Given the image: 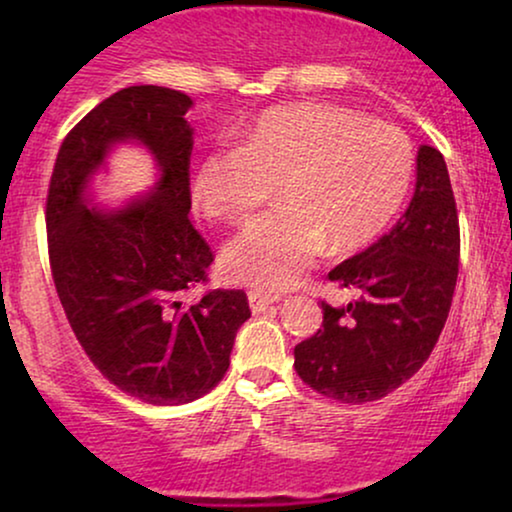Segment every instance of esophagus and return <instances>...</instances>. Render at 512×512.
Here are the masks:
<instances>
[{
  "label": "esophagus",
  "instance_id": "esophagus-1",
  "mask_svg": "<svg viewBox=\"0 0 512 512\" xmlns=\"http://www.w3.org/2000/svg\"><path fill=\"white\" fill-rule=\"evenodd\" d=\"M275 303H277L275 296H268V293H263V291H249V305H251V312H254V314H261L265 310H270V307Z\"/></svg>",
  "mask_w": 512,
  "mask_h": 512
}]
</instances>
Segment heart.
<instances>
[{
    "label": "heart",
    "mask_w": 512,
    "mask_h": 512,
    "mask_svg": "<svg viewBox=\"0 0 512 512\" xmlns=\"http://www.w3.org/2000/svg\"><path fill=\"white\" fill-rule=\"evenodd\" d=\"M415 153L403 130L335 104L303 102L258 118L237 149L195 165L191 198L209 221H251L277 188L282 209L228 244L230 282L263 293L298 284L321 251L377 240L408 195Z\"/></svg>",
    "instance_id": "heart-1"
}]
</instances>
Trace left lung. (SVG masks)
I'll list each match as a JSON object with an SVG mask.
<instances>
[{
    "label": "left lung",
    "instance_id": "1",
    "mask_svg": "<svg viewBox=\"0 0 512 512\" xmlns=\"http://www.w3.org/2000/svg\"><path fill=\"white\" fill-rule=\"evenodd\" d=\"M459 272V216L443 153L422 144L417 181L396 226L328 272L359 291L321 303L324 324L296 345V373L342 403H368L408 382L436 347Z\"/></svg>",
    "mask_w": 512,
    "mask_h": 512
}]
</instances>
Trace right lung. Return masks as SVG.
Masks as SVG:
<instances>
[{"label": "right lung", "instance_id": "1", "mask_svg": "<svg viewBox=\"0 0 512 512\" xmlns=\"http://www.w3.org/2000/svg\"><path fill=\"white\" fill-rule=\"evenodd\" d=\"M193 100L130 86L97 104L62 142L46 200L53 282L83 352L111 384L151 405L191 403L223 380L251 317L244 291H184L207 282L214 256L188 221ZM118 143L157 160L149 196L95 208L92 177Z\"/></svg>", "mask_w": 512, "mask_h": 512}]
</instances>
